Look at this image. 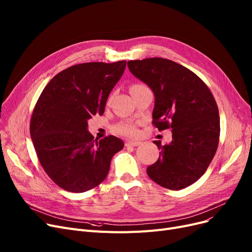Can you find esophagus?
<instances>
[{"label": "esophagus", "instance_id": "34e87169", "mask_svg": "<svg viewBox=\"0 0 252 252\" xmlns=\"http://www.w3.org/2000/svg\"><path fill=\"white\" fill-rule=\"evenodd\" d=\"M140 144H141V142H140V141L127 140V141L126 142V146H134V147H136V146H139Z\"/></svg>", "mask_w": 252, "mask_h": 252}]
</instances>
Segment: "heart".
<instances>
[{
    "mask_svg": "<svg viewBox=\"0 0 252 252\" xmlns=\"http://www.w3.org/2000/svg\"><path fill=\"white\" fill-rule=\"evenodd\" d=\"M145 85L142 84H136L132 87V90H136V89H140V87H143ZM130 90V91H132ZM115 130L118 134L122 135H126V136H135L137 134V126L135 124L129 123V122H126V123H120L115 126Z\"/></svg>",
    "mask_w": 252,
    "mask_h": 252,
    "instance_id": "obj_1",
    "label": "heart"
}]
</instances>
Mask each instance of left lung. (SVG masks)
<instances>
[{"label":"left lung","instance_id":"1","mask_svg":"<svg viewBox=\"0 0 252 252\" xmlns=\"http://www.w3.org/2000/svg\"><path fill=\"white\" fill-rule=\"evenodd\" d=\"M135 77L155 94L153 125L172 128V142L161 145L158 159L147 168L151 180L178 190L188 188L206 172L220 141V112L208 86L193 72L170 60L150 58L129 61Z\"/></svg>","mask_w":252,"mask_h":252}]
</instances>
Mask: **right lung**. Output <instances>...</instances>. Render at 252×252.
Returning a JSON list of instances; mask_svg holds the SVG:
<instances>
[{
    "instance_id": "add662e5",
    "label": "right lung",
    "mask_w": 252,
    "mask_h": 252,
    "mask_svg": "<svg viewBox=\"0 0 252 252\" xmlns=\"http://www.w3.org/2000/svg\"><path fill=\"white\" fill-rule=\"evenodd\" d=\"M126 61L84 63L48 82L31 118L30 133L41 166L60 188L84 192L107 177L112 157L124 142L109 136L97 141L87 120L102 115L109 94L122 77Z\"/></svg>"
}]
</instances>
